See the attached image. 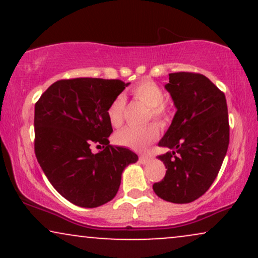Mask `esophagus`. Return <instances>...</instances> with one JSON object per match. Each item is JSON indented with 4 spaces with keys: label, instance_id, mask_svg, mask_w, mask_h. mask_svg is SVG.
<instances>
[{
    "label": "esophagus",
    "instance_id": "esophagus-1",
    "mask_svg": "<svg viewBox=\"0 0 258 258\" xmlns=\"http://www.w3.org/2000/svg\"><path fill=\"white\" fill-rule=\"evenodd\" d=\"M150 161V159L148 158V156H139V162H141V164H143V165H146V164H148V162Z\"/></svg>",
    "mask_w": 258,
    "mask_h": 258
}]
</instances>
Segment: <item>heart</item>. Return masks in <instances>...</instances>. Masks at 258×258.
<instances>
[{
  "label": "heart",
  "mask_w": 258,
  "mask_h": 258,
  "mask_svg": "<svg viewBox=\"0 0 258 258\" xmlns=\"http://www.w3.org/2000/svg\"><path fill=\"white\" fill-rule=\"evenodd\" d=\"M132 96L143 104L149 106V117H153L156 122L165 123L167 120V112L165 109L166 94L158 84L150 80H144L131 90ZM126 100L123 96H116L106 110L109 122L112 127H119L123 122ZM159 136L155 125H147L144 127H125L115 135V142L119 146L127 147L130 149L143 150L147 146L153 143Z\"/></svg>",
  "instance_id": "obj_1"
}]
</instances>
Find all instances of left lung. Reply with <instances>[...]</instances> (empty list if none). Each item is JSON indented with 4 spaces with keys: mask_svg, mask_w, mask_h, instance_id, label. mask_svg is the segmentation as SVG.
<instances>
[{
    "mask_svg": "<svg viewBox=\"0 0 258 258\" xmlns=\"http://www.w3.org/2000/svg\"><path fill=\"white\" fill-rule=\"evenodd\" d=\"M165 88L177 111L159 142L172 149L158 158L167 171L153 189L161 199L188 204L207 191L217 177L229 144L226 96L206 76L170 74Z\"/></svg>",
    "mask_w": 258,
    "mask_h": 258,
    "instance_id": "1",
    "label": "left lung"
}]
</instances>
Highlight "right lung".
Listing matches in <instances>:
<instances>
[{"instance_id": "right-lung-1", "label": "right lung", "mask_w": 258, "mask_h": 258, "mask_svg": "<svg viewBox=\"0 0 258 258\" xmlns=\"http://www.w3.org/2000/svg\"><path fill=\"white\" fill-rule=\"evenodd\" d=\"M130 84L121 80H59L35 104V154L61 197L74 205L98 207L119 190L121 174L138 160L127 148L109 144L112 127L106 110ZM103 150L93 154L89 146Z\"/></svg>"}]
</instances>
